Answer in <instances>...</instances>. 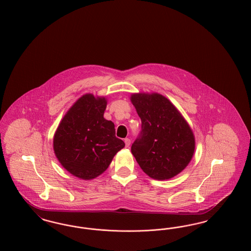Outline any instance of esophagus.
<instances>
[{
	"label": "esophagus",
	"instance_id": "esophagus-1",
	"mask_svg": "<svg viewBox=\"0 0 251 251\" xmlns=\"http://www.w3.org/2000/svg\"><path fill=\"white\" fill-rule=\"evenodd\" d=\"M124 142H125V146L128 148V147L130 146V144H131V140H130L129 138H125V139H124Z\"/></svg>",
	"mask_w": 251,
	"mask_h": 251
}]
</instances>
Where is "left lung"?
Wrapping results in <instances>:
<instances>
[{
  "mask_svg": "<svg viewBox=\"0 0 251 251\" xmlns=\"http://www.w3.org/2000/svg\"><path fill=\"white\" fill-rule=\"evenodd\" d=\"M131 103L142 121L131 153L151 178L165 180L180 173L195 152L191 127L179 110L159 93H132Z\"/></svg>",
  "mask_w": 251,
  "mask_h": 251,
  "instance_id": "left-lung-1",
  "label": "left lung"
}]
</instances>
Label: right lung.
<instances>
[{
	"label": "right lung",
	"mask_w": 251,
	"mask_h": 251,
	"mask_svg": "<svg viewBox=\"0 0 251 251\" xmlns=\"http://www.w3.org/2000/svg\"><path fill=\"white\" fill-rule=\"evenodd\" d=\"M105 97L87 93L69 109L53 136V151L61 166L79 179L97 178L125 147L115 125L103 118Z\"/></svg>",
	"instance_id": "1"
}]
</instances>
